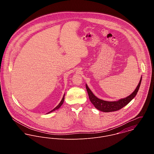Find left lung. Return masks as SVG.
<instances>
[{"label":"left lung","instance_id":"8db88e82","mask_svg":"<svg viewBox=\"0 0 154 154\" xmlns=\"http://www.w3.org/2000/svg\"><path fill=\"white\" fill-rule=\"evenodd\" d=\"M141 81H142V77L140 78V80L137 87L133 93H132L129 96L125 98H122L117 101H107L99 99L95 95H94V94L92 92L91 89L88 88V85L87 84H86V88L88 92L89 98L91 102L92 103V104L95 106V107L100 111L107 112H111V111H115L120 110L121 109L124 107L125 106H126L128 104H129L136 95L137 92H138V90L140 87Z\"/></svg>","mask_w":154,"mask_h":154}]
</instances>
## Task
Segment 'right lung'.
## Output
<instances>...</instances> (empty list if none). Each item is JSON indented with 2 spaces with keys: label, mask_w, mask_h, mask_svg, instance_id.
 <instances>
[{
  "label": "right lung",
  "mask_w": 154,
  "mask_h": 154,
  "mask_svg": "<svg viewBox=\"0 0 154 154\" xmlns=\"http://www.w3.org/2000/svg\"><path fill=\"white\" fill-rule=\"evenodd\" d=\"M64 99H65V94H64V95H63V98H62V99L61 101H60V103L58 104V106H56L54 109H53L51 111H50V112H47V114H48V113H50V112H52V111H55V110L59 109L62 106V105L63 104V102H64Z\"/></svg>",
  "instance_id": "right-lung-1"
}]
</instances>
